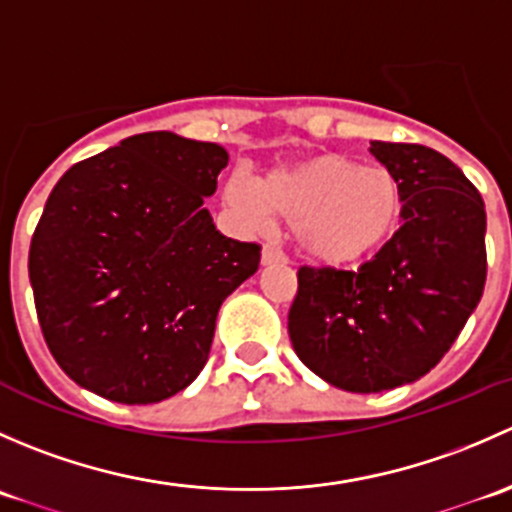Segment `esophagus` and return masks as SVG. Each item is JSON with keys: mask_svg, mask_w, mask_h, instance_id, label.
Listing matches in <instances>:
<instances>
[{"mask_svg": "<svg viewBox=\"0 0 512 512\" xmlns=\"http://www.w3.org/2000/svg\"><path fill=\"white\" fill-rule=\"evenodd\" d=\"M275 262H287V255L275 245L262 247V265H275Z\"/></svg>", "mask_w": 512, "mask_h": 512, "instance_id": "esophagus-1", "label": "esophagus"}]
</instances>
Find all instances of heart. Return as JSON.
Wrapping results in <instances>:
<instances>
[{
  "instance_id": "1",
  "label": "heart",
  "mask_w": 512,
  "mask_h": 512,
  "mask_svg": "<svg viewBox=\"0 0 512 512\" xmlns=\"http://www.w3.org/2000/svg\"><path fill=\"white\" fill-rule=\"evenodd\" d=\"M225 203L250 225L265 223L272 210L292 223L299 250L324 267L371 260L389 247L406 218L399 175L342 153L280 165L260 180V188L247 175H230Z\"/></svg>"
}]
</instances>
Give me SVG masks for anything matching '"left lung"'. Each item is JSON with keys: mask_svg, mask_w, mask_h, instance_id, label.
Instances as JSON below:
<instances>
[{"mask_svg": "<svg viewBox=\"0 0 512 512\" xmlns=\"http://www.w3.org/2000/svg\"><path fill=\"white\" fill-rule=\"evenodd\" d=\"M406 188L399 235L359 270L299 267L287 329L332 386L376 394L421 379L451 349L485 287V205L438 151L371 141Z\"/></svg>", "mask_w": 512, "mask_h": 512, "instance_id": "obj_1", "label": "left lung"}]
</instances>
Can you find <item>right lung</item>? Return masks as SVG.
I'll list each match as a JSON object with an SVG mask.
<instances>
[{
    "label": "right lung",
    "mask_w": 512,
    "mask_h": 512,
    "mask_svg": "<svg viewBox=\"0 0 512 512\" xmlns=\"http://www.w3.org/2000/svg\"><path fill=\"white\" fill-rule=\"evenodd\" d=\"M227 151L138 133L71 165L29 247L36 317L69 379L118 404H158L208 361L220 304L260 267L203 200Z\"/></svg>",
    "instance_id": "obj_1"
}]
</instances>
